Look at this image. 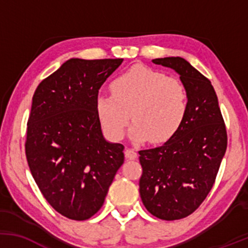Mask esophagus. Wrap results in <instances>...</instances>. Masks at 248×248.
I'll use <instances>...</instances> for the list:
<instances>
[{
    "label": "esophagus",
    "mask_w": 248,
    "mask_h": 248,
    "mask_svg": "<svg viewBox=\"0 0 248 248\" xmlns=\"http://www.w3.org/2000/svg\"><path fill=\"white\" fill-rule=\"evenodd\" d=\"M124 155H126L127 160H135L138 157V152L133 148H127L126 152H124Z\"/></svg>",
    "instance_id": "obj_1"
}]
</instances>
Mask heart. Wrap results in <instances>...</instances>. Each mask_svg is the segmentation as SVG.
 Returning <instances> with one entry per match:
<instances>
[{
    "mask_svg": "<svg viewBox=\"0 0 248 248\" xmlns=\"http://www.w3.org/2000/svg\"><path fill=\"white\" fill-rule=\"evenodd\" d=\"M112 94L99 93L95 110L102 129L112 141L124 138L132 114L129 138L163 143L181 128L189 98L182 82L164 73L138 65L114 79Z\"/></svg>",
    "mask_w": 248,
    "mask_h": 248,
    "instance_id": "b5f03b06",
    "label": "heart"
}]
</instances>
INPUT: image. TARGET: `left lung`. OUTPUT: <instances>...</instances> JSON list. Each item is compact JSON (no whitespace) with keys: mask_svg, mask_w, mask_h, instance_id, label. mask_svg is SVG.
I'll list each match as a JSON object with an SVG mask.
<instances>
[{"mask_svg":"<svg viewBox=\"0 0 248 248\" xmlns=\"http://www.w3.org/2000/svg\"><path fill=\"white\" fill-rule=\"evenodd\" d=\"M179 75L189 98L177 133L161 147L140 150L143 205L163 220L186 218L212 189L227 147V134L211 81L181 57L153 59Z\"/></svg>","mask_w":248,"mask_h":248,"instance_id":"1","label":"left lung"}]
</instances>
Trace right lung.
Wrapping results in <instances>:
<instances>
[{
    "mask_svg": "<svg viewBox=\"0 0 248 248\" xmlns=\"http://www.w3.org/2000/svg\"><path fill=\"white\" fill-rule=\"evenodd\" d=\"M122 62L71 58L32 96L25 142L31 175L47 203L73 220L100 210L124 161V147L104 138L95 110L101 85Z\"/></svg>",
    "mask_w": 248,
    "mask_h": 248,
    "instance_id": "obj_1",
    "label": "right lung"
}]
</instances>
